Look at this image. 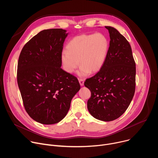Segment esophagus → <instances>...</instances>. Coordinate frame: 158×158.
Listing matches in <instances>:
<instances>
[{"instance_id":"obj_1","label":"esophagus","mask_w":158,"mask_h":158,"mask_svg":"<svg viewBox=\"0 0 158 158\" xmlns=\"http://www.w3.org/2000/svg\"><path fill=\"white\" fill-rule=\"evenodd\" d=\"M79 84L81 86H82L84 85V81L83 79H79Z\"/></svg>"}]
</instances>
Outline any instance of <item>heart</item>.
Masks as SVG:
<instances>
[{"label":"heart","instance_id":"obj_1","mask_svg":"<svg viewBox=\"0 0 158 158\" xmlns=\"http://www.w3.org/2000/svg\"><path fill=\"white\" fill-rule=\"evenodd\" d=\"M66 48L60 57L64 69L73 73L80 63L78 75L85 77L90 72L97 73L102 68L107 56L109 42L101 33L82 34L73 38Z\"/></svg>","mask_w":158,"mask_h":158}]
</instances>
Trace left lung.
Returning <instances> with one entry per match:
<instances>
[{"mask_svg":"<svg viewBox=\"0 0 158 158\" xmlns=\"http://www.w3.org/2000/svg\"><path fill=\"white\" fill-rule=\"evenodd\" d=\"M110 36L106 61L100 71L84 85L91 93L87 109L94 118L111 121L129 107L136 87V63L129 42L115 28L105 26Z\"/></svg>","mask_w":158,"mask_h":158,"instance_id":"8db88e82","label":"left lung"}]
</instances>
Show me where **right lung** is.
I'll return each mask as SVG.
<instances>
[{
    "mask_svg": "<svg viewBox=\"0 0 158 158\" xmlns=\"http://www.w3.org/2000/svg\"><path fill=\"white\" fill-rule=\"evenodd\" d=\"M65 32L40 31L24 45L19 57L17 79L24 108L43 124L60 121L81 87L77 78L60 67Z\"/></svg>",
    "mask_w": 158,
    "mask_h": 158,
    "instance_id": "right-lung-1",
    "label": "right lung"
}]
</instances>
